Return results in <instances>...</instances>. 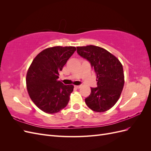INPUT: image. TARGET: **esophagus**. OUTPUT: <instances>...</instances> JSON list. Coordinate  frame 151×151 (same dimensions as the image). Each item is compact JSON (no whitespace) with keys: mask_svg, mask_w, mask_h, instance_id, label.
Returning a JSON list of instances; mask_svg holds the SVG:
<instances>
[{"mask_svg":"<svg viewBox=\"0 0 151 151\" xmlns=\"http://www.w3.org/2000/svg\"><path fill=\"white\" fill-rule=\"evenodd\" d=\"M74 87L76 88H77V89H79L81 87V85H79V86H74Z\"/></svg>","mask_w":151,"mask_h":151,"instance_id":"obj_1","label":"esophagus"}]
</instances>
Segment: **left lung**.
<instances>
[{
    "label": "left lung",
    "mask_w": 151,
    "mask_h": 151,
    "mask_svg": "<svg viewBox=\"0 0 151 151\" xmlns=\"http://www.w3.org/2000/svg\"><path fill=\"white\" fill-rule=\"evenodd\" d=\"M77 52L90 62L98 81L97 88H91L85 99L86 104L96 112L108 110L118 101L124 86L121 62L106 50L94 45L77 47Z\"/></svg>",
    "instance_id": "left-lung-1"
}]
</instances>
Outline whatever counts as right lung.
I'll use <instances>...</instances> for the list:
<instances>
[{
	"label": "right lung",
	"mask_w": 151,
	"mask_h": 151,
	"mask_svg": "<svg viewBox=\"0 0 151 151\" xmlns=\"http://www.w3.org/2000/svg\"><path fill=\"white\" fill-rule=\"evenodd\" d=\"M76 50L74 47L48 48L32 62L26 75L29 97L43 111L54 114L64 108L69 101L73 85L58 81L59 73Z\"/></svg>",
	"instance_id": "add662e5"
}]
</instances>
